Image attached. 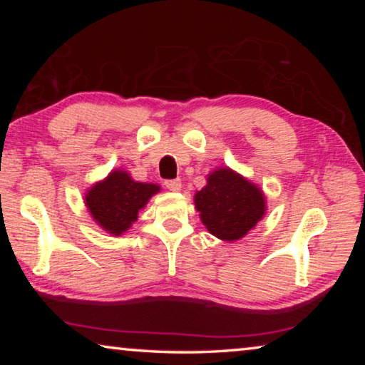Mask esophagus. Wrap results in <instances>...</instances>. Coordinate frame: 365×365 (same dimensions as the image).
Segmentation results:
<instances>
[{"label": "esophagus", "instance_id": "esophagus-1", "mask_svg": "<svg viewBox=\"0 0 365 365\" xmlns=\"http://www.w3.org/2000/svg\"><path fill=\"white\" fill-rule=\"evenodd\" d=\"M165 188L170 191H180L182 190V180L180 178H174V180H165Z\"/></svg>", "mask_w": 365, "mask_h": 365}]
</instances>
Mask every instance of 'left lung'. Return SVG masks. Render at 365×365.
<instances>
[{
  "label": "left lung",
  "instance_id": "left-lung-1",
  "mask_svg": "<svg viewBox=\"0 0 365 365\" xmlns=\"http://www.w3.org/2000/svg\"><path fill=\"white\" fill-rule=\"evenodd\" d=\"M206 180V187L195 195L201 222L222 242L242 240L267 211L264 191L230 168L212 170Z\"/></svg>",
  "mask_w": 365,
  "mask_h": 365
}]
</instances>
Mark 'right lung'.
Segmentation results:
<instances>
[{"instance_id": "obj_1", "label": "right lung", "mask_w": 365, "mask_h": 365, "mask_svg": "<svg viewBox=\"0 0 365 365\" xmlns=\"http://www.w3.org/2000/svg\"><path fill=\"white\" fill-rule=\"evenodd\" d=\"M159 191L158 183L135 182L127 170L113 169L108 177L86 190L85 206L104 232L120 237L138 220V212Z\"/></svg>"}]
</instances>
